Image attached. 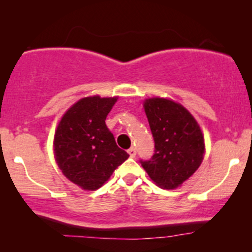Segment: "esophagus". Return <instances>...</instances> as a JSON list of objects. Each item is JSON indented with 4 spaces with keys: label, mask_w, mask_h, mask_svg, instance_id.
<instances>
[{
    "label": "esophagus",
    "mask_w": 252,
    "mask_h": 252,
    "mask_svg": "<svg viewBox=\"0 0 252 252\" xmlns=\"http://www.w3.org/2000/svg\"><path fill=\"white\" fill-rule=\"evenodd\" d=\"M128 154H129V156L130 157H132V158H134V157H135L136 156V149H135V148H129V149H128Z\"/></svg>",
    "instance_id": "obj_1"
}]
</instances>
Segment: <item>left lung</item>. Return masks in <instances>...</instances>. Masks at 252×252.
<instances>
[{"mask_svg": "<svg viewBox=\"0 0 252 252\" xmlns=\"http://www.w3.org/2000/svg\"><path fill=\"white\" fill-rule=\"evenodd\" d=\"M155 141V154L140 160L151 180L175 189L195 173L205 153L204 137L191 113L179 103L154 97L143 102Z\"/></svg>", "mask_w": 252, "mask_h": 252, "instance_id": "1", "label": "left lung"}]
</instances>
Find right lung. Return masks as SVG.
I'll use <instances>...</instances> for the list:
<instances>
[{"label":"right lung","instance_id":"add662e5","mask_svg":"<svg viewBox=\"0 0 252 252\" xmlns=\"http://www.w3.org/2000/svg\"><path fill=\"white\" fill-rule=\"evenodd\" d=\"M118 97H84L74 103L58 124L54 154L68 180L85 190H96L129 155L117 146L105 125Z\"/></svg>","mask_w":252,"mask_h":252}]
</instances>
